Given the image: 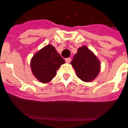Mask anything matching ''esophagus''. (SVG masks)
<instances>
[{
    "mask_svg": "<svg viewBox=\"0 0 128 128\" xmlns=\"http://www.w3.org/2000/svg\"><path fill=\"white\" fill-rule=\"evenodd\" d=\"M66 62L67 63H70V62H71V58H70V57H69V58H66Z\"/></svg>",
    "mask_w": 128,
    "mask_h": 128,
    "instance_id": "1",
    "label": "esophagus"
}]
</instances>
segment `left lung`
Here are the masks:
<instances>
[{"instance_id":"1","label":"left lung","mask_w":128,"mask_h":128,"mask_svg":"<svg viewBox=\"0 0 128 128\" xmlns=\"http://www.w3.org/2000/svg\"><path fill=\"white\" fill-rule=\"evenodd\" d=\"M71 64L76 73V76L82 81L90 82L98 75L101 64L94 53L86 46L78 49Z\"/></svg>"}]
</instances>
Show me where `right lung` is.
I'll list each match as a JSON object with an SVG mask.
<instances>
[{"label":"right lung","instance_id":"obj_1","mask_svg":"<svg viewBox=\"0 0 128 128\" xmlns=\"http://www.w3.org/2000/svg\"><path fill=\"white\" fill-rule=\"evenodd\" d=\"M65 63L52 44L39 50L30 60V68L34 76L41 83L50 82L57 74V70Z\"/></svg>","mask_w":128,"mask_h":128}]
</instances>
